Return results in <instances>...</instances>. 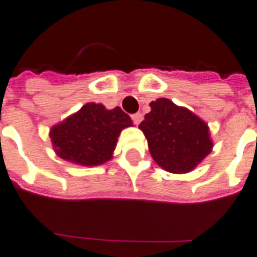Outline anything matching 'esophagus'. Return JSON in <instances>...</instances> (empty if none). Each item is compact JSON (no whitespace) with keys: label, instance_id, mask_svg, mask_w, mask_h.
I'll list each match as a JSON object with an SVG mask.
<instances>
[{"label":"esophagus","instance_id":"34e87169","mask_svg":"<svg viewBox=\"0 0 257 257\" xmlns=\"http://www.w3.org/2000/svg\"><path fill=\"white\" fill-rule=\"evenodd\" d=\"M131 119H133V122L135 124H139L140 122H142V119H143V115H142L140 113H135L131 115Z\"/></svg>","mask_w":257,"mask_h":257}]
</instances>
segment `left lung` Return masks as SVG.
<instances>
[{
  "label": "left lung",
  "instance_id": "obj_1",
  "mask_svg": "<svg viewBox=\"0 0 257 257\" xmlns=\"http://www.w3.org/2000/svg\"><path fill=\"white\" fill-rule=\"evenodd\" d=\"M150 105L151 111L139 127L153 160L175 174L192 170L213 147L207 123L168 98H157Z\"/></svg>",
  "mask_w": 257,
  "mask_h": 257
}]
</instances>
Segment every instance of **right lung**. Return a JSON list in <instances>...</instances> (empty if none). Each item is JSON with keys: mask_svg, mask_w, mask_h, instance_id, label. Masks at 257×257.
<instances>
[{"mask_svg": "<svg viewBox=\"0 0 257 257\" xmlns=\"http://www.w3.org/2000/svg\"><path fill=\"white\" fill-rule=\"evenodd\" d=\"M133 124L120 107L106 110L101 104H85L50 131L54 150L61 159L83 166L104 164L111 159L120 131Z\"/></svg>", "mask_w": 257, "mask_h": 257, "instance_id": "right-lung-1", "label": "right lung"}]
</instances>
